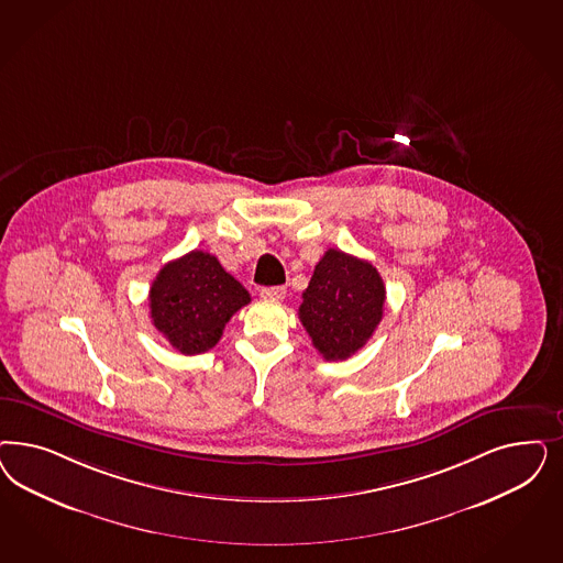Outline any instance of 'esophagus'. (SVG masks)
I'll return each instance as SVG.
<instances>
[{
	"label": "esophagus",
	"instance_id": "obj_1",
	"mask_svg": "<svg viewBox=\"0 0 563 563\" xmlns=\"http://www.w3.org/2000/svg\"><path fill=\"white\" fill-rule=\"evenodd\" d=\"M286 288L284 286H272V288H261V298L265 300H284Z\"/></svg>",
	"mask_w": 563,
	"mask_h": 563
}]
</instances>
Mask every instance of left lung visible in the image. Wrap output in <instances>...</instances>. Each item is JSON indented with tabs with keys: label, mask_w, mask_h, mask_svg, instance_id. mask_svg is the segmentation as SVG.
<instances>
[{
	"label": "left lung",
	"mask_w": 563,
	"mask_h": 563,
	"mask_svg": "<svg viewBox=\"0 0 563 563\" xmlns=\"http://www.w3.org/2000/svg\"><path fill=\"white\" fill-rule=\"evenodd\" d=\"M383 305L379 272L368 261L329 249L302 291L298 314L325 361H345L371 340Z\"/></svg>",
	"instance_id": "left-lung-1"
}]
</instances>
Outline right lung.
Here are the masks:
<instances>
[{"instance_id":"right-lung-1","label":"right lung","mask_w":563,"mask_h":563,"mask_svg":"<svg viewBox=\"0 0 563 563\" xmlns=\"http://www.w3.org/2000/svg\"><path fill=\"white\" fill-rule=\"evenodd\" d=\"M251 294L221 267L218 256L192 251L157 273L148 309L153 325L181 354H202L218 344L232 314Z\"/></svg>"}]
</instances>
